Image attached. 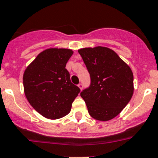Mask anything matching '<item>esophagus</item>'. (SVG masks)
Instances as JSON below:
<instances>
[{"label": "esophagus", "instance_id": "34e87169", "mask_svg": "<svg viewBox=\"0 0 158 158\" xmlns=\"http://www.w3.org/2000/svg\"><path fill=\"white\" fill-rule=\"evenodd\" d=\"M78 87H79V88H80L81 89H82V87H83V85H82V83H79V84H78Z\"/></svg>", "mask_w": 158, "mask_h": 158}]
</instances>
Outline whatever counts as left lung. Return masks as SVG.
Segmentation results:
<instances>
[{"label":"left lung","instance_id":"8db88e82","mask_svg":"<svg viewBox=\"0 0 158 158\" xmlns=\"http://www.w3.org/2000/svg\"><path fill=\"white\" fill-rule=\"evenodd\" d=\"M78 53L90 76L89 86L81 92L89 114L99 121L113 119L133 95L131 68L109 48H83Z\"/></svg>","mask_w":158,"mask_h":158}]
</instances>
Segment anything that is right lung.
<instances>
[{"label": "right lung", "mask_w": 158, "mask_h": 158, "mask_svg": "<svg viewBox=\"0 0 158 158\" xmlns=\"http://www.w3.org/2000/svg\"><path fill=\"white\" fill-rule=\"evenodd\" d=\"M73 54L69 49H47L36 56L23 73L27 101L48 119H59L69 114L81 90L71 82L65 69Z\"/></svg>", "instance_id": "1"}]
</instances>
